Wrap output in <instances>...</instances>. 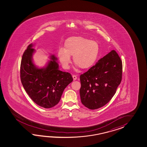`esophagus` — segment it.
<instances>
[{"instance_id":"1","label":"esophagus","mask_w":147,"mask_h":147,"mask_svg":"<svg viewBox=\"0 0 147 147\" xmlns=\"http://www.w3.org/2000/svg\"><path fill=\"white\" fill-rule=\"evenodd\" d=\"M72 78H73L74 80H76L77 79V77L76 75H72Z\"/></svg>"}]
</instances>
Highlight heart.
I'll use <instances>...</instances> for the list:
<instances>
[{
  "label": "heart",
  "mask_w": 147,
  "mask_h": 147,
  "mask_svg": "<svg viewBox=\"0 0 147 147\" xmlns=\"http://www.w3.org/2000/svg\"><path fill=\"white\" fill-rule=\"evenodd\" d=\"M100 46L96 41L80 36H72L66 39L64 48H60L58 57L64 69L69 68L71 56L74 62L81 69H88L94 66L99 56Z\"/></svg>",
  "instance_id": "b5f03b06"
}]
</instances>
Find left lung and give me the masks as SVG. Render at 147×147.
Masks as SVG:
<instances>
[{
  "label": "left lung",
  "mask_w": 147,
  "mask_h": 147,
  "mask_svg": "<svg viewBox=\"0 0 147 147\" xmlns=\"http://www.w3.org/2000/svg\"><path fill=\"white\" fill-rule=\"evenodd\" d=\"M122 75V61L116 51L111 50L80 75L82 103L91 110L106 105L116 94Z\"/></svg>",
  "instance_id": "left-lung-1"
}]
</instances>
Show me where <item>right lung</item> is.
<instances>
[{"instance_id":"right-lung-1","label":"right lung","mask_w":147,"mask_h":147,"mask_svg":"<svg viewBox=\"0 0 147 147\" xmlns=\"http://www.w3.org/2000/svg\"><path fill=\"white\" fill-rule=\"evenodd\" d=\"M34 49L28 46L22 55L20 65V79L26 92L38 106L50 108L59 102L64 89L72 82L69 72L59 69L57 58L54 55L47 66L38 68L32 61Z\"/></svg>"}]
</instances>
